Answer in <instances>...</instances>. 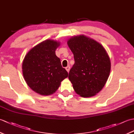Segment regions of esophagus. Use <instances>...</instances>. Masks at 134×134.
Listing matches in <instances>:
<instances>
[{
  "label": "esophagus",
  "instance_id": "obj_1",
  "mask_svg": "<svg viewBox=\"0 0 134 134\" xmlns=\"http://www.w3.org/2000/svg\"><path fill=\"white\" fill-rule=\"evenodd\" d=\"M65 70H67V72H69V71L70 70V66H67L66 67H65Z\"/></svg>",
  "mask_w": 134,
  "mask_h": 134
}]
</instances>
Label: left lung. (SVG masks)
I'll return each mask as SVG.
<instances>
[{
	"label": "left lung",
	"instance_id": "1",
	"mask_svg": "<svg viewBox=\"0 0 134 134\" xmlns=\"http://www.w3.org/2000/svg\"><path fill=\"white\" fill-rule=\"evenodd\" d=\"M75 63L69 78L75 92L83 97L96 95L106 83L110 71L109 56L102 45L85 36L67 41Z\"/></svg>",
	"mask_w": 134,
	"mask_h": 134
}]
</instances>
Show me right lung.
Masks as SVG:
<instances>
[{"label": "right lung", "mask_w": 134, "mask_h": 134, "mask_svg": "<svg viewBox=\"0 0 134 134\" xmlns=\"http://www.w3.org/2000/svg\"><path fill=\"white\" fill-rule=\"evenodd\" d=\"M59 43L48 40L33 48L25 56L22 72L25 81L31 89L41 95L55 93L62 81L68 76L55 51Z\"/></svg>", "instance_id": "1"}]
</instances>
